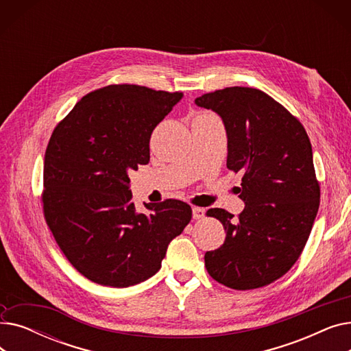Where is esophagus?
I'll return each instance as SVG.
<instances>
[{
	"label": "esophagus",
	"instance_id": "1",
	"mask_svg": "<svg viewBox=\"0 0 351 351\" xmlns=\"http://www.w3.org/2000/svg\"><path fill=\"white\" fill-rule=\"evenodd\" d=\"M192 216H193L195 220L204 219V217H205V209H202V208H193V209H192Z\"/></svg>",
	"mask_w": 351,
	"mask_h": 351
}]
</instances>
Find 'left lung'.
Masks as SVG:
<instances>
[{
  "instance_id": "obj_1",
  "label": "left lung",
  "mask_w": 351,
  "mask_h": 351,
  "mask_svg": "<svg viewBox=\"0 0 351 351\" xmlns=\"http://www.w3.org/2000/svg\"><path fill=\"white\" fill-rule=\"evenodd\" d=\"M195 104L222 118L226 166L243 175L239 217L219 208L206 213L222 222L226 239L205 253V266L230 289L263 287L296 263L319 210L310 139L299 119L261 89L230 86Z\"/></svg>"
}]
</instances>
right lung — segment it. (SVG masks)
Here are the masks:
<instances>
[{"mask_svg":"<svg viewBox=\"0 0 351 351\" xmlns=\"http://www.w3.org/2000/svg\"><path fill=\"white\" fill-rule=\"evenodd\" d=\"M182 97L109 85L85 95L53 129L44 160V216L86 279L128 287L152 278L191 222V206L175 199L138 212L128 176L149 162L154 129Z\"/></svg>","mask_w":351,"mask_h":351,"instance_id":"right-lung-1","label":"right lung"}]
</instances>
